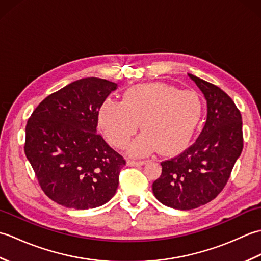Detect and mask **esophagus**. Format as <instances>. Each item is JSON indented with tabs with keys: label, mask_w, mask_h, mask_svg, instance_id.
<instances>
[{
	"label": "esophagus",
	"mask_w": 261,
	"mask_h": 261,
	"mask_svg": "<svg viewBox=\"0 0 261 261\" xmlns=\"http://www.w3.org/2000/svg\"><path fill=\"white\" fill-rule=\"evenodd\" d=\"M145 160H135V159H127V165L129 166H142L145 165Z\"/></svg>",
	"instance_id": "1"
}]
</instances>
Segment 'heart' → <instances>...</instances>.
Returning a JSON list of instances; mask_svg holds the SVG:
<instances>
[{"label":"heart","mask_w":261,"mask_h":261,"mask_svg":"<svg viewBox=\"0 0 261 261\" xmlns=\"http://www.w3.org/2000/svg\"><path fill=\"white\" fill-rule=\"evenodd\" d=\"M202 112L201 98L195 92L150 83L129 88L122 102L104 99L98 110V125L113 146L124 148L141 123L143 134L130 145L131 153L145 154L158 149L164 154H173L191 141Z\"/></svg>","instance_id":"heart-1"}]
</instances>
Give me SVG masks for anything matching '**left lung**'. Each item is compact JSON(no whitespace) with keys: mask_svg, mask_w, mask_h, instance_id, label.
I'll return each instance as SVG.
<instances>
[{"mask_svg":"<svg viewBox=\"0 0 261 261\" xmlns=\"http://www.w3.org/2000/svg\"><path fill=\"white\" fill-rule=\"evenodd\" d=\"M188 76L206 99V122L191 147L162 163V175L152 184L158 201L177 210L196 208L218 196L243 148L242 118L234 102L216 85Z\"/></svg>","mask_w":261,"mask_h":261,"instance_id":"obj_1","label":"left lung"}]
</instances>
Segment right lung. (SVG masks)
Wrapping results in <instances>:
<instances>
[{"mask_svg": "<svg viewBox=\"0 0 261 261\" xmlns=\"http://www.w3.org/2000/svg\"><path fill=\"white\" fill-rule=\"evenodd\" d=\"M118 84L97 77L47 96L25 126L24 152L41 190L63 206L94 208L119 186L124 158L96 132L98 110Z\"/></svg>", "mask_w": 261, "mask_h": 261, "instance_id": "obj_1", "label": "right lung"}]
</instances>
